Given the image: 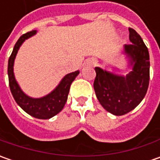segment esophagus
Instances as JSON below:
<instances>
[{"mask_svg": "<svg viewBox=\"0 0 160 160\" xmlns=\"http://www.w3.org/2000/svg\"><path fill=\"white\" fill-rule=\"evenodd\" d=\"M89 63L90 64H94L95 63V60H93V59H91V60H89Z\"/></svg>", "mask_w": 160, "mask_h": 160, "instance_id": "obj_1", "label": "esophagus"}]
</instances>
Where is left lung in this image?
<instances>
[{
	"mask_svg": "<svg viewBox=\"0 0 160 160\" xmlns=\"http://www.w3.org/2000/svg\"><path fill=\"white\" fill-rule=\"evenodd\" d=\"M131 44L124 45V54L131 71L126 76L116 75L95 68L93 87L101 105L108 112L122 116L130 112L143 100L150 81V55L142 37L129 28Z\"/></svg>",
	"mask_w": 160,
	"mask_h": 160,
	"instance_id": "8db88e82",
	"label": "left lung"
}]
</instances>
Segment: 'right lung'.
<instances>
[{
  "mask_svg": "<svg viewBox=\"0 0 160 160\" xmlns=\"http://www.w3.org/2000/svg\"><path fill=\"white\" fill-rule=\"evenodd\" d=\"M36 32H37L36 30H33L31 32L23 34L16 42L8 63L9 84L14 100L24 111H26L30 116L39 119H49L59 113L64 108L66 102L68 100V95L69 92L71 83L78 76L79 70L66 75L61 79L58 86L47 95L41 98H32L27 95L22 91L16 80L13 67H14V61L17 53L22 45V43L27 39L34 35Z\"/></svg>",
  "mask_w": 160,
  "mask_h": 160,
  "instance_id": "add662e5",
  "label": "right lung"
}]
</instances>
